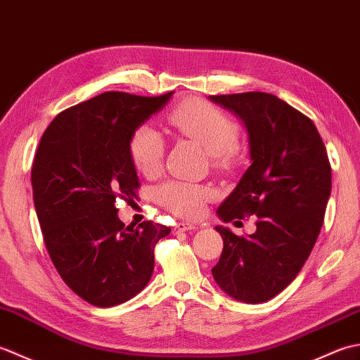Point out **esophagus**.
Returning <instances> with one entry per match:
<instances>
[{
	"label": "esophagus",
	"instance_id": "esophagus-1",
	"mask_svg": "<svg viewBox=\"0 0 360 360\" xmlns=\"http://www.w3.org/2000/svg\"><path fill=\"white\" fill-rule=\"evenodd\" d=\"M192 229H195V226L192 223H178L174 227H173V232L174 233H179V232H188L192 231Z\"/></svg>",
	"mask_w": 360,
	"mask_h": 360
}]
</instances>
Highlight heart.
I'll return each instance as SVG.
<instances>
[{
    "instance_id": "b5f03b06",
    "label": "heart",
    "mask_w": 360,
    "mask_h": 360,
    "mask_svg": "<svg viewBox=\"0 0 360 360\" xmlns=\"http://www.w3.org/2000/svg\"><path fill=\"white\" fill-rule=\"evenodd\" d=\"M167 120L179 134L202 145L217 165L231 162L233 151L238 147L240 129L223 111L205 102L188 101L170 111ZM164 148L162 136L150 125L137 128L128 145L133 165L145 176L159 170ZM212 196L213 192L209 187L184 181H170L156 192L158 201L165 209L184 218L201 217L205 202L210 201Z\"/></svg>"
}]
</instances>
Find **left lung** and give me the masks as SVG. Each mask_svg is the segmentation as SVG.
<instances>
[{"mask_svg":"<svg viewBox=\"0 0 360 360\" xmlns=\"http://www.w3.org/2000/svg\"><path fill=\"white\" fill-rule=\"evenodd\" d=\"M243 120L252 164L218 217L255 215L248 238L217 226L224 248L213 278L227 295L263 303L280 294L307 262L323 224L331 195V165L309 117L267 93L210 96Z\"/></svg>","mask_w":360,"mask_h":360,"instance_id":"8db88e82","label":"left lung"}]
</instances>
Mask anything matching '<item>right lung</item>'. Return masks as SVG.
Listing matches in <instances>:
<instances>
[{"label": "right lung", "mask_w": 360, "mask_h": 360, "mask_svg": "<svg viewBox=\"0 0 360 360\" xmlns=\"http://www.w3.org/2000/svg\"><path fill=\"white\" fill-rule=\"evenodd\" d=\"M172 96L103 93L60 112L38 143L30 181L46 249L66 285L94 307L139 294L155 269V244L172 231L153 221L125 227L116 209L139 188L129 139Z\"/></svg>", "instance_id": "right-lung-1"}]
</instances>
